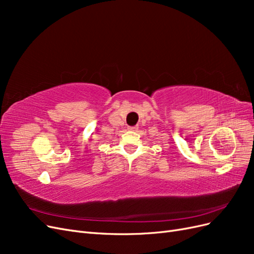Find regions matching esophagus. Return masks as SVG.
Returning <instances> with one entry per match:
<instances>
[{"instance_id":"34e87169","label":"esophagus","mask_w":254,"mask_h":254,"mask_svg":"<svg viewBox=\"0 0 254 254\" xmlns=\"http://www.w3.org/2000/svg\"><path fill=\"white\" fill-rule=\"evenodd\" d=\"M137 129V126H130L128 127V130H130V131H134V130Z\"/></svg>"}]
</instances>
